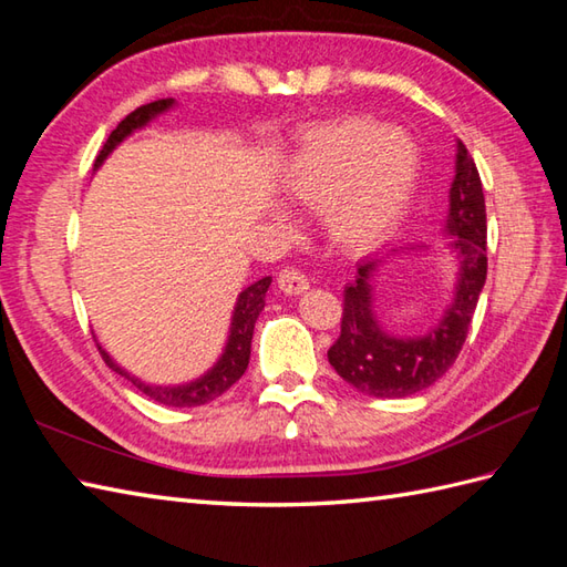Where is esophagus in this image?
<instances>
[{"label": "esophagus", "mask_w": 567, "mask_h": 567, "mask_svg": "<svg viewBox=\"0 0 567 567\" xmlns=\"http://www.w3.org/2000/svg\"><path fill=\"white\" fill-rule=\"evenodd\" d=\"M277 287H280L285 295H302L305 290H309V280L302 270L285 268L277 275Z\"/></svg>", "instance_id": "esophagus-1"}]
</instances>
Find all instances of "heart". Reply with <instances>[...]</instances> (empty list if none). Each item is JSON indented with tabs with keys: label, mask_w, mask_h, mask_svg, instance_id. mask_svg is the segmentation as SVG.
<instances>
[{
	"label": "heart",
	"mask_w": 567,
	"mask_h": 567,
	"mask_svg": "<svg viewBox=\"0 0 567 567\" xmlns=\"http://www.w3.org/2000/svg\"><path fill=\"white\" fill-rule=\"evenodd\" d=\"M419 148L400 128L351 116L309 131L287 171V195L327 212L331 238L368 250L404 219L419 183Z\"/></svg>",
	"instance_id": "b5f03b06"
}]
</instances>
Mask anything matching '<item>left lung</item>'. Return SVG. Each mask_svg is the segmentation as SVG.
<instances>
[{
	"instance_id": "8db88e82",
	"label": "left lung",
	"mask_w": 567,
	"mask_h": 567,
	"mask_svg": "<svg viewBox=\"0 0 567 567\" xmlns=\"http://www.w3.org/2000/svg\"><path fill=\"white\" fill-rule=\"evenodd\" d=\"M445 231L461 252L455 302L449 315L421 339L388 336L372 315L370 280L380 258L358 262L355 280L343 290L341 336L329 348V363L339 375L368 396H409L445 375L463 351L470 321L487 280V212L483 183L465 143H457L451 216Z\"/></svg>"
}]
</instances>
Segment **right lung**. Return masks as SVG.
<instances>
[{
    "label": "right lung",
    "instance_id": "add662e5",
    "mask_svg": "<svg viewBox=\"0 0 567 567\" xmlns=\"http://www.w3.org/2000/svg\"><path fill=\"white\" fill-rule=\"evenodd\" d=\"M171 104H173V100H155V102L138 106V110H134L126 118H122L118 126L110 134V138L104 141L97 161H94V167L102 165V161L112 153V148L116 146L118 141H124L134 128L148 124L155 114L165 112ZM268 287H270V277H262V280L252 282L250 287H246L244 292H240L236 311H234L231 336H228L226 353L221 355V360L216 363V368L212 372H207V375H204L197 382L185 384V388H151V384H143L141 380L131 378L126 370L118 368L114 360L102 351L100 346L97 348H100V353H102L106 365H110L114 372H118V375H124L126 380L134 382L136 390H141L143 394L151 396V400H155L158 404H165V406H199V404H207V402L216 400V396H221L246 372L248 358H250L252 327H256V319L265 307V292H268Z\"/></svg>",
    "mask_w": 567,
    "mask_h": 567
}]
</instances>
